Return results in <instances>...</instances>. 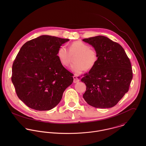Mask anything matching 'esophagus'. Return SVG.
Wrapping results in <instances>:
<instances>
[{"label": "esophagus", "instance_id": "esophagus-1", "mask_svg": "<svg viewBox=\"0 0 146 146\" xmlns=\"http://www.w3.org/2000/svg\"><path fill=\"white\" fill-rule=\"evenodd\" d=\"M73 78H74V83H78V82H79L80 81V79H78L76 76H74Z\"/></svg>", "mask_w": 146, "mask_h": 146}]
</instances>
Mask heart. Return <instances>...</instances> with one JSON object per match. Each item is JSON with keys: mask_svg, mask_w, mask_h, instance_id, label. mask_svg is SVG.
Here are the masks:
<instances>
[{"mask_svg": "<svg viewBox=\"0 0 146 146\" xmlns=\"http://www.w3.org/2000/svg\"><path fill=\"white\" fill-rule=\"evenodd\" d=\"M69 50L64 45L61 46L57 50V55L62 64L68 66L74 58V62L71 66V70L76 74H81L84 69L90 70L97 64L98 60V53L93 48L81 41L72 42L69 45Z\"/></svg>", "mask_w": 146, "mask_h": 146, "instance_id": "heart-1", "label": "heart"}]
</instances>
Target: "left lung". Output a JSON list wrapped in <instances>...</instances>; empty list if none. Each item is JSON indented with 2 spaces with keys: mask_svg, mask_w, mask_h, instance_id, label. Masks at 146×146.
Instances as JSON below:
<instances>
[{
  "mask_svg": "<svg viewBox=\"0 0 146 146\" xmlns=\"http://www.w3.org/2000/svg\"><path fill=\"white\" fill-rule=\"evenodd\" d=\"M98 53V60L81 81L86 88L84 99L99 108L115 106L129 89L133 71L129 58L117 42L104 36L84 39Z\"/></svg>",
  "mask_w": 146,
  "mask_h": 146,
  "instance_id": "left-lung-1",
  "label": "left lung"
}]
</instances>
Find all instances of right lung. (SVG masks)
I'll return each instance as SVG.
<instances>
[{
	"label": "right lung",
	"mask_w": 146,
	"mask_h": 146,
	"mask_svg": "<svg viewBox=\"0 0 146 146\" xmlns=\"http://www.w3.org/2000/svg\"><path fill=\"white\" fill-rule=\"evenodd\" d=\"M68 39L42 35L25 43L12 65L11 80L18 97L29 107L50 110L72 83V74L60 62L58 49Z\"/></svg>",
	"instance_id": "obj_1"
}]
</instances>
